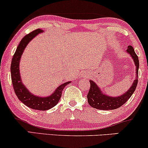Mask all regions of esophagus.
Instances as JSON below:
<instances>
[{
	"instance_id": "esophagus-1",
	"label": "esophagus",
	"mask_w": 148,
	"mask_h": 148,
	"mask_svg": "<svg viewBox=\"0 0 148 148\" xmlns=\"http://www.w3.org/2000/svg\"><path fill=\"white\" fill-rule=\"evenodd\" d=\"M86 75H86V74L83 75V77H86Z\"/></svg>"
}]
</instances>
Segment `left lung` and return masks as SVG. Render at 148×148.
Returning <instances> with one entry per match:
<instances>
[{
	"instance_id": "1",
	"label": "left lung",
	"mask_w": 148,
	"mask_h": 148,
	"mask_svg": "<svg viewBox=\"0 0 148 148\" xmlns=\"http://www.w3.org/2000/svg\"><path fill=\"white\" fill-rule=\"evenodd\" d=\"M126 53L132 58L136 66V77L130 88L121 95L112 97L106 95L104 92H102L101 88L95 82H94L92 80H90V88L87 95V98H88L89 105L91 107L103 110H114L124 104L134 93L138 83V71L139 68V62H138V56L134 52V49L131 45L127 47Z\"/></svg>"
}]
</instances>
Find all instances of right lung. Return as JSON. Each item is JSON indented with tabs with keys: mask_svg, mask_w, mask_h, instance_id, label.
I'll list each match as a JSON object with an SVG mask.
<instances>
[{
	"mask_svg": "<svg viewBox=\"0 0 148 148\" xmlns=\"http://www.w3.org/2000/svg\"><path fill=\"white\" fill-rule=\"evenodd\" d=\"M43 32V30L38 29L31 32L28 35L25 36L18 45L15 53L12 58V64H11V76H12V84L18 99L24 104L30 108L42 111L49 110L57 105L62 96V92L64 88L71 82V81L66 82L59 86L51 94V95L40 97L32 93L22 82L21 73H20V61L22 55L29 42L32 41L38 34H41Z\"/></svg>",
	"mask_w": 148,
	"mask_h": 148,
	"instance_id": "right-lung-1",
	"label": "right lung"
}]
</instances>
